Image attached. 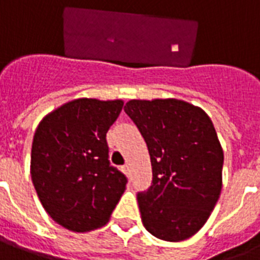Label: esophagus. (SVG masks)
Masks as SVG:
<instances>
[{
  "label": "esophagus",
  "mask_w": 260,
  "mask_h": 260,
  "mask_svg": "<svg viewBox=\"0 0 260 260\" xmlns=\"http://www.w3.org/2000/svg\"><path fill=\"white\" fill-rule=\"evenodd\" d=\"M122 170L125 171L126 174H129V166H128V165H124V166H122Z\"/></svg>",
  "instance_id": "obj_1"
}]
</instances>
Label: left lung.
<instances>
[{"mask_svg":"<svg viewBox=\"0 0 260 260\" xmlns=\"http://www.w3.org/2000/svg\"><path fill=\"white\" fill-rule=\"evenodd\" d=\"M125 113L146 140L152 183L138 193L143 225L181 242L201 230L220 193L224 154L209 116L189 102L131 100Z\"/></svg>","mask_w":260,"mask_h":260,"instance_id":"8db88e82","label":"left lung"}]
</instances>
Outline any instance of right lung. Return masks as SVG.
<instances>
[{
    "mask_svg": "<svg viewBox=\"0 0 260 260\" xmlns=\"http://www.w3.org/2000/svg\"><path fill=\"white\" fill-rule=\"evenodd\" d=\"M124 102L78 98L43 118L30 152V177L59 225L87 232L105 225L128 179L110 166L106 132Z\"/></svg>",
    "mask_w": 260,
    "mask_h": 260,
    "instance_id": "1",
    "label": "right lung"
}]
</instances>
